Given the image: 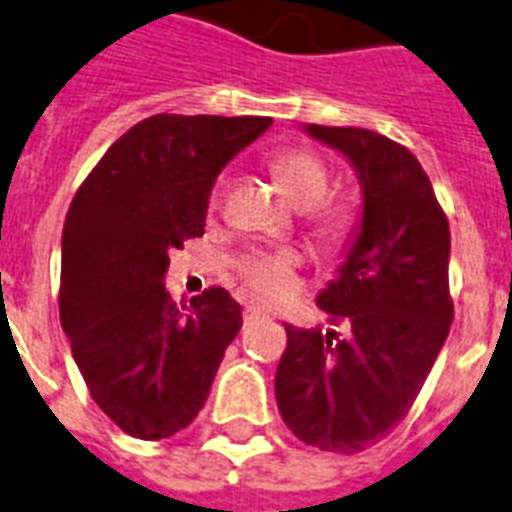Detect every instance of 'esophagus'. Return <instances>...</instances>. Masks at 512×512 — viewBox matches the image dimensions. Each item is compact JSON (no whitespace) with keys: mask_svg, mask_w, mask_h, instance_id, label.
Masks as SVG:
<instances>
[{"mask_svg":"<svg viewBox=\"0 0 512 512\" xmlns=\"http://www.w3.org/2000/svg\"><path fill=\"white\" fill-rule=\"evenodd\" d=\"M261 310L259 307H245V320H253V318H259Z\"/></svg>","mask_w":512,"mask_h":512,"instance_id":"34e87169","label":"esophagus"}]
</instances>
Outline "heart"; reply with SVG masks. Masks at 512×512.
Returning <instances> with one entry per match:
<instances>
[{"mask_svg":"<svg viewBox=\"0 0 512 512\" xmlns=\"http://www.w3.org/2000/svg\"><path fill=\"white\" fill-rule=\"evenodd\" d=\"M272 173L288 202L301 211L312 208V235L328 245L342 243L344 235L350 232V216L342 208H315L326 197L331 184L326 165L304 149H288L272 160ZM243 275L253 291L264 299H283L293 291V259L283 253L253 256L243 264Z\"/></svg>","mask_w":512,"mask_h":512,"instance_id":"obj_1","label":"heart"}]
</instances>
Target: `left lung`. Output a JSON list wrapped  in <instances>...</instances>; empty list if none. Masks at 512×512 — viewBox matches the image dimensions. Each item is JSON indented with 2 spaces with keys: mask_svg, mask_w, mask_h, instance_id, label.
Wrapping results in <instances>:
<instances>
[{
  "mask_svg": "<svg viewBox=\"0 0 512 512\" xmlns=\"http://www.w3.org/2000/svg\"><path fill=\"white\" fill-rule=\"evenodd\" d=\"M301 130L350 162L363 202L344 261L318 293L347 334L285 323L275 398L299 441L358 454L406 417L449 336V221L417 157L387 136Z\"/></svg>",
  "mask_w": 512,
  "mask_h": 512,
  "instance_id": "8db88e82",
  "label": "left lung"
}]
</instances>
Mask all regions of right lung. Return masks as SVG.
Returning <instances> with one entry per match:
<instances>
[{
    "label": "right lung",
    "instance_id": "right-lung-1",
    "mask_svg": "<svg viewBox=\"0 0 512 512\" xmlns=\"http://www.w3.org/2000/svg\"><path fill=\"white\" fill-rule=\"evenodd\" d=\"M269 125V117L154 114L114 141L71 200L61 326L93 400L133 438L184 430L243 328L229 291L176 304L165 272L168 253L205 232L221 170Z\"/></svg>",
    "mask_w": 512,
    "mask_h": 512
}]
</instances>
